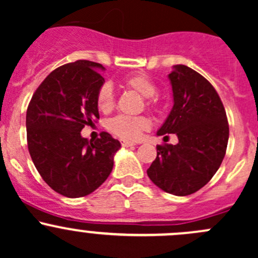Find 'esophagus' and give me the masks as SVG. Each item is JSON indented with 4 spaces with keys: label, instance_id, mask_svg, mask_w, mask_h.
Returning a JSON list of instances; mask_svg holds the SVG:
<instances>
[{
    "label": "esophagus",
    "instance_id": "1",
    "mask_svg": "<svg viewBox=\"0 0 258 258\" xmlns=\"http://www.w3.org/2000/svg\"><path fill=\"white\" fill-rule=\"evenodd\" d=\"M121 145L123 146V147H132V146H135L136 144H134V142H130V141H122Z\"/></svg>",
    "mask_w": 258,
    "mask_h": 258
}]
</instances>
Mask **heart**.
<instances>
[{"mask_svg": "<svg viewBox=\"0 0 258 258\" xmlns=\"http://www.w3.org/2000/svg\"><path fill=\"white\" fill-rule=\"evenodd\" d=\"M123 86L130 90L136 91L144 97H152L156 93V85L147 75L145 74H135L123 79ZM147 106H153L152 100L148 98ZM97 105L98 108L103 112H108L114 106V95L112 86L110 83H103L100 87L97 93ZM107 128L116 135L119 139L124 141H136L142 132L147 131L150 128V121L144 116L139 117H127V116H117L110 119L107 123Z\"/></svg>", "mask_w": 258, "mask_h": 258, "instance_id": "heart-1", "label": "heart"}]
</instances>
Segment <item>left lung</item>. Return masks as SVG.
Returning <instances> with one entry per match:
<instances>
[{"instance_id": "1", "label": "left lung", "mask_w": 258, "mask_h": 258, "mask_svg": "<svg viewBox=\"0 0 258 258\" xmlns=\"http://www.w3.org/2000/svg\"><path fill=\"white\" fill-rule=\"evenodd\" d=\"M168 80L173 107L157 136L175 134L178 144L158 145L157 157L147 175L162 191L187 196L202 188L217 172L230 131L220 96L204 76L176 64Z\"/></svg>"}]
</instances>
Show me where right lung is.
Here are the masks:
<instances>
[{"mask_svg": "<svg viewBox=\"0 0 258 258\" xmlns=\"http://www.w3.org/2000/svg\"><path fill=\"white\" fill-rule=\"evenodd\" d=\"M105 67L79 59L63 64L43 80L26 113L27 145L33 165L53 191L70 199L87 196L110 176L119 141L102 132L88 141L86 124L100 118L97 93Z\"/></svg>", "mask_w": 258, "mask_h": 258, "instance_id": "1", "label": "right lung"}]
</instances>
